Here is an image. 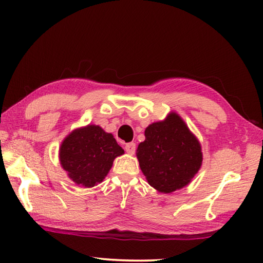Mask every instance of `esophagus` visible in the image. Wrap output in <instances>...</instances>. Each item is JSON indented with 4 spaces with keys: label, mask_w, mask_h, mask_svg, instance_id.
<instances>
[{
    "label": "esophagus",
    "mask_w": 263,
    "mask_h": 263,
    "mask_svg": "<svg viewBox=\"0 0 263 263\" xmlns=\"http://www.w3.org/2000/svg\"><path fill=\"white\" fill-rule=\"evenodd\" d=\"M136 148H137V146L135 142H128V144L125 145V151L128 154H135Z\"/></svg>",
    "instance_id": "1"
}]
</instances>
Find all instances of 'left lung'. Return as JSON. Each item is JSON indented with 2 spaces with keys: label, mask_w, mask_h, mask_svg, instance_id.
Wrapping results in <instances>:
<instances>
[{
  "label": "left lung",
  "mask_w": 263,
  "mask_h": 263,
  "mask_svg": "<svg viewBox=\"0 0 263 263\" xmlns=\"http://www.w3.org/2000/svg\"><path fill=\"white\" fill-rule=\"evenodd\" d=\"M137 158L148 183L166 194L188 184L202 164L201 145L176 114L146 128Z\"/></svg>",
  "instance_id": "1"
}]
</instances>
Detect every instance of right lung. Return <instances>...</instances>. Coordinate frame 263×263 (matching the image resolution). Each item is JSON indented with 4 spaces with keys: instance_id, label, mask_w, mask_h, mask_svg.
<instances>
[{
    "instance_id": "1",
    "label": "right lung",
    "mask_w": 263,
    "mask_h": 263,
    "mask_svg": "<svg viewBox=\"0 0 263 263\" xmlns=\"http://www.w3.org/2000/svg\"><path fill=\"white\" fill-rule=\"evenodd\" d=\"M124 149L111 133L88 125L73 131L62 141L60 162L75 183L90 188L103 181L116 157Z\"/></svg>"
}]
</instances>
